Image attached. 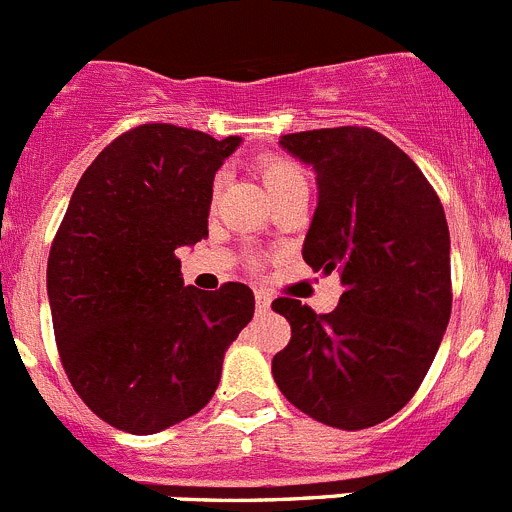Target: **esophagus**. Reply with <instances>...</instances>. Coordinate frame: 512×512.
Wrapping results in <instances>:
<instances>
[{
	"label": "esophagus",
	"instance_id": "34e87169",
	"mask_svg": "<svg viewBox=\"0 0 512 512\" xmlns=\"http://www.w3.org/2000/svg\"><path fill=\"white\" fill-rule=\"evenodd\" d=\"M255 306H257V311H260V313L270 311V296H267L265 290H257V293H255Z\"/></svg>",
	"mask_w": 512,
	"mask_h": 512
}]
</instances>
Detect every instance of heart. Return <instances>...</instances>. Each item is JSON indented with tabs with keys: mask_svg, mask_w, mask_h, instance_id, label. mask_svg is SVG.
<instances>
[{
	"mask_svg": "<svg viewBox=\"0 0 512 512\" xmlns=\"http://www.w3.org/2000/svg\"><path fill=\"white\" fill-rule=\"evenodd\" d=\"M260 176H262V183H265L267 193H270L273 199H278L280 193L290 191V188L306 186L303 170L298 168L290 158H283V155H267V158H262Z\"/></svg>",
	"mask_w": 512,
	"mask_h": 512,
	"instance_id": "b5f03b06",
	"label": "heart"
}]
</instances>
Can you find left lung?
I'll return each mask as SVG.
<instances>
[{
	"label": "left lung",
	"mask_w": 512,
	"mask_h": 512,
	"mask_svg": "<svg viewBox=\"0 0 512 512\" xmlns=\"http://www.w3.org/2000/svg\"><path fill=\"white\" fill-rule=\"evenodd\" d=\"M280 145L316 170L303 260L324 273L336 267L344 293L331 313L273 301L290 324L273 377L326 426H377L416 395L449 324L444 206L421 168L370 127L293 132Z\"/></svg>",
	"instance_id": "left-lung-1"
}]
</instances>
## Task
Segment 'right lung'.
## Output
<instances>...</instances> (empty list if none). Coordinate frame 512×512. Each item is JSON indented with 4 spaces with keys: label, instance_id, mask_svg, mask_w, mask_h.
I'll use <instances>...</instances> for the list:
<instances>
[{
    "label": "right lung",
    "instance_id": "right-lung-1",
    "mask_svg": "<svg viewBox=\"0 0 512 512\" xmlns=\"http://www.w3.org/2000/svg\"><path fill=\"white\" fill-rule=\"evenodd\" d=\"M239 142L140 124L96 155L55 232L48 298L63 370L119 431L158 434L199 413L255 313L245 283L183 285L176 255L209 234L214 176Z\"/></svg>",
    "mask_w": 512,
    "mask_h": 512
}]
</instances>
